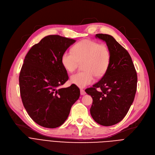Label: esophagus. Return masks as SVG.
Wrapping results in <instances>:
<instances>
[{
    "mask_svg": "<svg viewBox=\"0 0 155 155\" xmlns=\"http://www.w3.org/2000/svg\"><path fill=\"white\" fill-rule=\"evenodd\" d=\"M86 93H85V91L84 90V89H82V88H81L80 89V94L82 95H85Z\"/></svg>",
    "mask_w": 155,
    "mask_h": 155,
    "instance_id": "esophagus-1",
    "label": "esophagus"
}]
</instances>
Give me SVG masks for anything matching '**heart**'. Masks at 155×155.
<instances>
[{"instance_id": "1", "label": "heart", "mask_w": 155, "mask_h": 155, "mask_svg": "<svg viewBox=\"0 0 155 155\" xmlns=\"http://www.w3.org/2000/svg\"><path fill=\"white\" fill-rule=\"evenodd\" d=\"M111 54L109 47L91 39H84L75 44L72 51H64L61 58L64 68L69 72L75 71L78 62H83L84 71L77 72L70 77L71 82L80 87L92 84L95 75L103 76L110 63Z\"/></svg>"}]
</instances>
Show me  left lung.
Returning <instances> with one entry per match:
<instances>
[{"label": "left lung", "instance_id": "8db88e82", "mask_svg": "<svg viewBox=\"0 0 155 155\" xmlns=\"http://www.w3.org/2000/svg\"><path fill=\"white\" fill-rule=\"evenodd\" d=\"M111 54L109 67L103 77L85 92L93 99L91 114L98 124L110 126L123 119L132 105L137 89V73L131 57L112 36L97 34Z\"/></svg>", "mask_w": 155, "mask_h": 155}]
</instances>
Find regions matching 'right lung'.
<instances>
[{
	"instance_id": "obj_1",
	"label": "right lung",
	"mask_w": 155,
	"mask_h": 155,
	"mask_svg": "<svg viewBox=\"0 0 155 155\" xmlns=\"http://www.w3.org/2000/svg\"><path fill=\"white\" fill-rule=\"evenodd\" d=\"M75 41L59 35L47 36L32 46L24 60L19 78L22 101L31 118L43 127L62 125L80 97V89L74 84L58 88L68 80L61 55Z\"/></svg>"
}]
</instances>
